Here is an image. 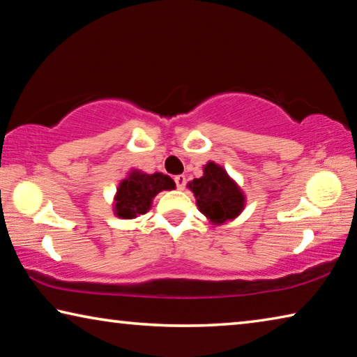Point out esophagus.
Wrapping results in <instances>:
<instances>
[{
    "label": "esophagus",
    "mask_w": 357,
    "mask_h": 357,
    "mask_svg": "<svg viewBox=\"0 0 357 357\" xmlns=\"http://www.w3.org/2000/svg\"><path fill=\"white\" fill-rule=\"evenodd\" d=\"M174 183H176V187L179 190H183L185 187V176H184V174H179V176L174 178Z\"/></svg>",
    "instance_id": "esophagus-1"
}]
</instances>
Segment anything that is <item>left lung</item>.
<instances>
[{
    "label": "left lung",
    "instance_id": "left-lung-1",
    "mask_svg": "<svg viewBox=\"0 0 357 357\" xmlns=\"http://www.w3.org/2000/svg\"><path fill=\"white\" fill-rule=\"evenodd\" d=\"M187 187L193 192L200 213L213 225L234 220L245 208L243 189L225 168L213 160L203 167V176L190 181Z\"/></svg>",
    "mask_w": 357,
    "mask_h": 357
}]
</instances>
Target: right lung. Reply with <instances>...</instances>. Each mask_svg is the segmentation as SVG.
Segmentation results:
<instances>
[{"label": "right lung", "mask_w": 357, "mask_h": 357, "mask_svg": "<svg viewBox=\"0 0 357 357\" xmlns=\"http://www.w3.org/2000/svg\"><path fill=\"white\" fill-rule=\"evenodd\" d=\"M176 184L164 173H144L132 168L128 176L119 181L113 197V214L119 219H137L146 214L153 206V200L162 190H173Z\"/></svg>", "instance_id": "add662e5"}]
</instances>
